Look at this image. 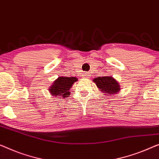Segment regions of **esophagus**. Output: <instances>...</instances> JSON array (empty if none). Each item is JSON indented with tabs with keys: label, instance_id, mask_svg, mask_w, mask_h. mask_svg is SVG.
<instances>
[{
	"label": "esophagus",
	"instance_id": "obj_1",
	"mask_svg": "<svg viewBox=\"0 0 159 159\" xmlns=\"http://www.w3.org/2000/svg\"><path fill=\"white\" fill-rule=\"evenodd\" d=\"M90 77H91L90 72H84L83 73V75H82V77L84 78H89Z\"/></svg>",
	"mask_w": 159,
	"mask_h": 159
}]
</instances>
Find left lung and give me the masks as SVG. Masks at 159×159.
I'll use <instances>...</instances> for the list:
<instances>
[{
	"label": "left lung",
	"mask_w": 159,
	"mask_h": 159,
	"mask_svg": "<svg viewBox=\"0 0 159 159\" xmlns=\"http://www.w3.org/2000/svg\"><path fill=\"white\" fill-rule=\"evenodd\" d=\"M93 82L96 84L97 87L103 93H106V95H115L118 93L120 89L118 82L110 76L96 77L93 80Z\"/></svg>",
	"instance_id": "1"
}]
</instances>
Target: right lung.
Returning <instances> with one entry per match:
<instances>
[{"label":"right lung","mask_w":159,"mask_h":159,"mask_svg":"<svg viewBox=\"0 0 159 159\" xmlns=\"http://www.w3.org/2000/svg\"><path fill=\"white\" fill-rule=\"evenodd\" d=\"M77 81V77H58L49 89L50 93L54 96H62L63 98L68 97L70 94V88Z\"/></svg>","instance_id":"add662e5"}]
</instances>
